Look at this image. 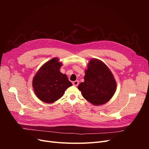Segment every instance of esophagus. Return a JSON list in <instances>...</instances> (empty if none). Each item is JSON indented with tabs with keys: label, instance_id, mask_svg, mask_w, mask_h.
I'll return each mask as SVG.
<instances>
[{
	"label": "esophagus",
	"instance_id": "34e87169",
	"mask_svg": "<svg viewBox=\"0 0 149 149\" xmlns=\"http://www.w3.org/2000/svg\"><path fill=\"white\" fill-rule=\"evenodd\" d=\"M73 84L74 86H78L79 84V81L78 80H76V81H74L73 82Z\"/></svg>",
	"mask_w": 149,
	"mask_h": 149
}]
</instances>
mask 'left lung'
<instances>
[{"instance_id":"8db88e82","label":"left lung","mask_w":149,"mask_h":149,"mask_svg":"<svg viewBox=\"0 0 149 149\" xmlns=\"http://www.w3.org/2000/svg\"><path fill=\"white\" fill-rule=\"evenodd\" d=\"M84 81L78 86L83 96L94 105L109 101L116 90V82L107 66L101 61L92 59L85 71Z\"/></svg>"}]
</instances>
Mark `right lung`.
I'll return each mask as SVG.
<instances>
[{"label": "right lung", "instance_id": "right-lung-1", "mask_svg": "<svg viewBox=\"0 0 149 149\" xmlns=\"http://www.w3.org/2000/svg\"><path fill=\"white\" fill-rule=\"evenodd\" d=\"M62 64L54 58L46 63L34 76L33 87L36 95L43 102L52 103L63 96L72 85L66 74L60 73Z\"/></svg>", "mask_w": 149, "mask_h": 149}]
</instances>
